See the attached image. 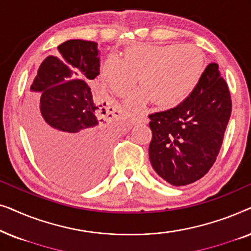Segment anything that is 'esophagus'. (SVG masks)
I'll use <instances>...</instances> for the list:
<instances>
[{"label":"esophagus","instance_id":"1","mask_svg":"<svg viewBox=\"0 0 251 251\" xmlns=\"http://www.w3.org/2000/svg\"><path fill=\"white\" fill-rule=\"evenodd\" d=\"M131 120L133 123H147L149 122V120L146 119L145 115L143 114H131Z\"/></svg>","mask_w":251,"mask_h":251}]
</instances>
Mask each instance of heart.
Wrapping results in <instances>:
<instances>
[{
	"label": "heart",
	"mask_w": 251,
	"mask_h": 251,
	"mask_svg": "<svg viewBox=\"0 0 251 251\" xmlns=\"http://www.w3.org/2000/svg\"><path fill=\"white\" fill-rule=\"evenodd\" d=\"M205 71L203 52L190 44H142L129 48L125 59L109 54L100 76L118 96L129 92L138 82L142 89L128 99L130 106L152 100L157 108L170 109L186 100L199 87Z\"/></svg>",
	"instance_id": "obj_1"
}]
</instances>
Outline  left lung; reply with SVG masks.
<instances>
[{
    "label": "left lung",
    "instance_id": "8db88e82",
    "mask_svg": "<svg viewBox=\"0 0 251 251\" xmlns=\"http://www.w3.org/2000/svg\"><path fill=\"white\" fill-rule=\"evenodd\" d=\"M232 112V100L218 65L209 64L195 91L177 107L149 115L150 161L174 186L194 183L215 163Z\"/></svg>",
    "mask_w": 251,
    "mask_h": 251
}]
</instances>
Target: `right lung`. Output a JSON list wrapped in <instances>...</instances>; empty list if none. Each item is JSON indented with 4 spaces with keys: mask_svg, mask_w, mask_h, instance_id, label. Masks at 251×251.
Returning a JSON list of instances; mask_svg holds the SVG:
<instances>
[{
    "mask_svg": "<svg viewBox=\"0 0 251 251\" xmlns=\"http://www.w3.org/2000/svg\"><path fill=\"white\" fill-rule=\"evenodd\" d=\"M58 51L42 61L30 85L42 95L41 116L30 121L29 137L44 170L82 190L100 180L113 138L111 126L97 118L105 102L92 97L87 83L99 75L100 58L91 41L68 40Z\"/></svg>",
    "mask_w": 251,
    "mask_h": 251,
    "instance_id": "right-lung-1",
    "label": "right lung"
}]
</instances>
